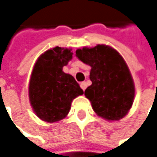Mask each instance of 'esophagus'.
I'll use <instances>...</instances> for the list:
<instances>
[{
	"label": "esophagus",
	"mask_w": 157,
	"mask_h": 157,
	"mask_svg": "<svg viewBox=\"0 0 157 157\" xmlns=\"http://www.w3.org/2000/svg\"><path fill=\"white\" fill-rule=\"evenodd\" d=\"M80 86H81V88H82L83 90H85V89L86 88V86H87L86 82H82V83L80 84Z\"/></svg>",
	"instance_id": "esophagus-1"
}]
</instances>
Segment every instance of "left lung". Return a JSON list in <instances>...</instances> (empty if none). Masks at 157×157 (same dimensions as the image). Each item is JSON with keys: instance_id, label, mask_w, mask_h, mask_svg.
Returning a JSON list of instances; mask_svg holds the SVG:
<instances>
[{"instance_id": "obj_1", "label": "left lung", "mask_w": 157, "mask_h": 157, "mask_svg": "<svg viewBox=\"0 0 157 157\" xmlns=\"http://www.w3.org/2000/svg\"><path fill=\"white\" fill-rule=\"evenodd\" d=\"M76 57L91 67L92 85L86 91L95 113L108 121H117L130 110L135 86L122 56L113 47L98 44L76 50Z\"/></svg>"}]
</instances>
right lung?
<instances>
[{"label":"right lung","mask_w":157,"mask_h":157,"mask_svg":"<svg viewBox=\"0 0 157 157\" xmlns=\"http://www.w3.org/2000/svg\"><path fill=\"white\" fill-rule=\"evenodd\" d=\"M71 58V49L57 46L42 54L33 67L29 97L33 111L43 121L54 123L65 118L73 98L84 94L73 76L62 71Z\"/></svg>","instance_id":"obj_1"}]
</instances>
